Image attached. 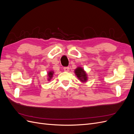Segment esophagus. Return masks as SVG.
Returning <instances> with one entry per match:
<instances>
[{"label": "esophagus", "mask_w": 134, "mask_h": 134, "mask_svg": "<svg viewBox=\"0 0 134 134\" xmlns=\"http://www.w3.org/2000/svg\"><path fill=\"white\" fill-rule=\"evenodd\" d=\"M64 70L65 71H69V67H65V68H64Z\"/></svg>", "instance_id": "1"}]
</instances>
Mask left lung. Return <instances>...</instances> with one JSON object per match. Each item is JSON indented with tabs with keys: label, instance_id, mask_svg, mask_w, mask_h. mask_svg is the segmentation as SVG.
I'll use <instances>...</instances> for the list:
<instances>
[{
	"label": "left lung",
	"instance_id": "left-lung-1",
	"mask_svg": "<svg viewBox=\"0 0 134 134\" xmlns=\"http://www.w3.org/2000/svg\"><path fill=\"white\" fill-rule=\"evenodd\" d=\"M74 72L78 78L82 82H86L88 79L86 71L84 70L83 68L81 67L77 68L74 71Z\"/></svg>",
	"mask_w": 134,
	"mask_h": 134
}]
</instances>
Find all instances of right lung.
Returning <instances> with one entry per match:
<instances>
[{"mask_svg": "<svg viewBox=\"0 0 134 134\" xmlns=\"http://www.w3.org/2000/svg\"><path fill=\"white\" fill-rule=\"evenodd\" d=\"M53 74H54V71H50L49 72H48V80H50L51 79V78H52V76H53Z\"/></svg>", "mask_w": 134, "mask_h": 134, "instance_id": "obj_1", "label": "right lung"}]
</instances>
